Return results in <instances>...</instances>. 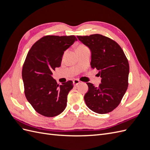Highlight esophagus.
Wrapping results in <instances>:
<instances>
[{"mask_svg":"<svg viewBox=\"0 0 150 150\" xmlns=\"http://www.w3.org/2000/svg\"><path fill=\"white\" fill-rule=\"evenodd\" d=\"M79 83H80V81H79L78 79H74V80L73 81V84H74V86L78 85Z\"/></svg>","mask_w":150,"mask_h":150,"instance_id":"esophagus-1","label":"esophagus"}]
</instances>
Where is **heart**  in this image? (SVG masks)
Instances as JSON below:
<instances>
[{
  "instance_id": "b5f03b06",
  "label": "heart",
  "mask_w": 150,
  "mask_h": 150,
  "mask_svg": "<svg viewBox=\"0 0 150 150\" xmlns=\"http://www.w3.org/2000/svg\"><path fill=\"white\" fill-rule=\"evenodd\" d=\"M85 48H87L84 45H79V46L78 47L76 50H79V49H85Z\"/></svg>"
}]
</instances>
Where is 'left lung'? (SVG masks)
I'll return each mask as SVG.
<instances>
[{
    "label": "left lung",
    "instance_id": "1",
    "mask_svg": "<svg viewBox=\"0 0 150 150\" xmlns=\"http://www.w3.org/2000/svg\"><path fill=\"white\" fill-rule=\"evenodd\" d=\"M77 38L91 52V66L99 71L101 83L98 87L87 83L84 95L87 106L98 114L108 113L119 105L128 86V61L120 45L101 34Z\"/></svg>",
    "mask_w": 150,
    "mask_h": 150
}]
</instances>
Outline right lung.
<instances>
[{"label":"right lung","mask_w":150,"mask_h":150,"mask_svg":"<svg viewBox=\"0 0 150 150\" xmlns=\"http://www.w3.org/2000/svg\"><path fill=\"white\" fill-rule=\"evenodd\" d=\"M77 40L74 35H46L34 43L26 56L22 76L25 96L35 111L46 117L65 110L72 81L58 84L51 75L60 67L64 51Z\"/></svg>","instance_id":"obj_1"}]
</instances>
